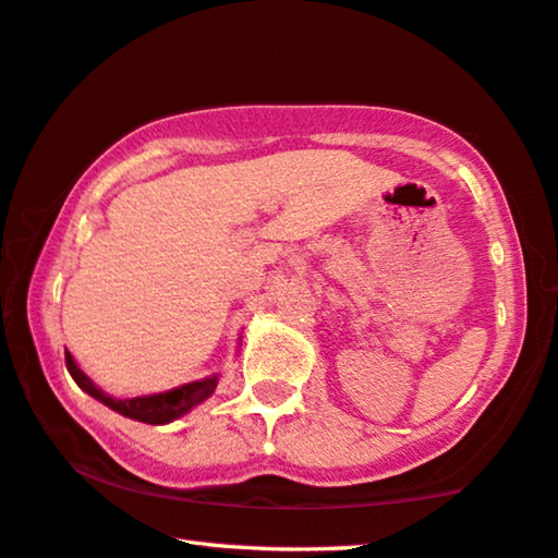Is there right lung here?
I'll return each instance as SVG.
<instances>
[{
  "label": "right lung",
  "instance_id": "add662e5",
  "mask_svg": "<svg viewBox=\"0 0 558 558\" xmlns=\"http://www.w3.org/2000/svg\"><path fill=\"white\" fill-rule=\"evenodd\" d=\"M64 357H66L69 375L74 377V383L82 387L84 392L96 397V400L104 402L106 407H111L113 412L123 414V417L146 422V424H166V422L179 420L181 414L191 410V407L201 404L206 397L214 395L216 385H218V375H210L206 379H198V383L181 385V387H175V390H168L161 395L134 397V400H113V397L101 392L99 387H96L92 379H88L82 369L76 367V362L72 355H69V352H64Z\"/></svg>",
  "mask_w": 558,
  "mask_h": 558
}]
</instances>
